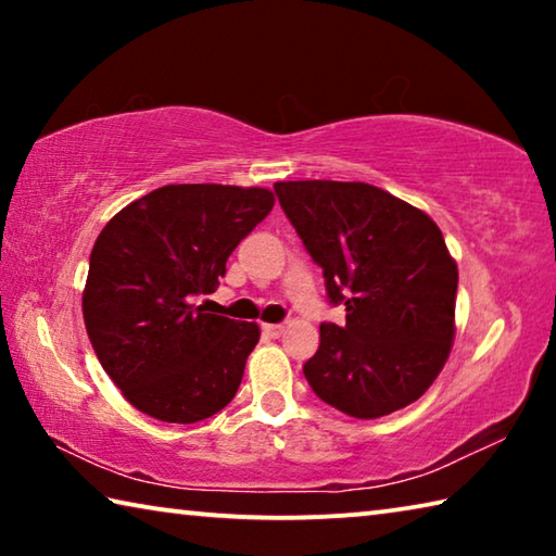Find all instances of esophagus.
Segmentation results:
<instances>
[{
    "label": "esophagus",
    "mask_w": 556,
    "mask_h": 556,
    "mask_svg": "<svg viewBox=\"0 0 556 556\" xmlns=\"http://www.w3.org/2000/svg\"><path fill=\"white\" fill-rule=\"evenodd\" d=\"M262 331H265L269 338H279L281 333H285V326H281V324H265V326H262Z\"/></svg>",
    "instance_id": "esophagus-1"
}]
</instances>
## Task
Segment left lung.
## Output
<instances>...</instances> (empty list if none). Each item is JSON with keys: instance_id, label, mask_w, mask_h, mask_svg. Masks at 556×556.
Instances as JSON below:
<instances>
[{"instance_id": "obj_1", "label": "left lung", "mask_w": 556, "mask_h": 556, "mask_svg": "<svg viewBox=\"0 0 556 556\" xmlns=\"http://www.w3.org/2000/svg\"><path fill=\"white\" fill-rule=\"evenodd\" d=\"M275 193L331 304L345 306L304 365L312 390L355 419L417 402L456 333L458 267L439 225L363 181H279Z\"/></svg>"}]
</instances>
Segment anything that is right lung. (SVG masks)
I'll list each match as a JSON object with an SVG mask.
<instances>
[{
  "mask_svg": "<svg viewBox=\"0 0 556 556\" xmlns=\"http://www.w3.org/2000/svg\"><path fill=\"white\" fill-rule=\"evenodd\" d=\"M275 205L269 188L172 184L98 235L83 318L105 372L139 412L193 425L240 388L260 326L211 314L225 262Z\"/></svg>",
  "mask_w": 556,
  "mask_h": 556,
  "instance_id": "add662e5",
  "label": "right lung"
}]
</instances>
